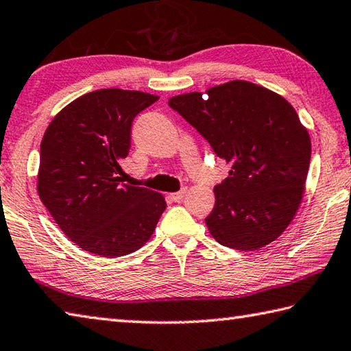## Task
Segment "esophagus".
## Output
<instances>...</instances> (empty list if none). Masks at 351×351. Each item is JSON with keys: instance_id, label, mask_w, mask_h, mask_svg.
Listing matches in <instances>:
<instances>
[{"instance_id": "esophagus-1", "label": "esophagus", "mask_w": 351, "mask_h": 351, "mask_svg": "<svg viewBox=\"0 0 351 351\" xmlns=\"http://www.w3.org/2000/svg\"><path fill=\"white\" fill-rule=\"evenodd\" d=\"M186 192L187 190L186 189H182V190H180V192H176V193H170L169 195V197L171 201H175V202H180L182 197H184V195H186Z\"/></svg>"}]
</instances>
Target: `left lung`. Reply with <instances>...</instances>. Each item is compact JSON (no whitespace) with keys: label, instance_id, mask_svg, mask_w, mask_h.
<instances>
[{"label":"left lung","instance_id":"8db88e82","mask_svg":"<svg viewBox=\"0 0 351 351\" xmlns=\"http://www.w3.org/2000/svg\"><path fill=\"white\" fill-rule=\"evenodd\" d=\"M232 170L215 186L206 218L219 244L252 252L275 241L301 204L311 144L298 113L278 93L230 81L169 99Z\"/></svg>","mask_w":351,"mask_h":351}]
</instances>
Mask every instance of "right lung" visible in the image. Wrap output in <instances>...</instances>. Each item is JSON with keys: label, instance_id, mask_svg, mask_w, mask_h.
Segmentation results:
<instances>
[{"label": "right lung", "instance_id": "obj_1", "mask_svg": "<svg viewBox=\"0 0 351 351\" xmlns=\"http://www.w3.org/2000/svg\"><path fill=\"white\" fill-rule=\"evenodd\" d=\"M155 95L101 88L82 95L49 124L40 150L38 195L82 250L118 258L141 248L165 210L162 195L121 182L132 124Z\"/></svg>", "mask_w": 351, "mask_h": 351}]
</instances>
